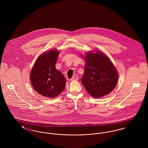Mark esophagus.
Returning a JSON list of instances; mask_svg holds the SVG:
<instances>
[{"label": "esophagus", "mask_w": 148, "mask_h": 148, "mask_svg": "<svg viewBox=\"0 0 148 148\" xmlns=\"http://www.w3.org/2000/svg\"><path fill=\"white\" fill-rule=\"evenodd\" d=\"M77 79H78V78H77V77L74 76V77L71 78V81H75V80H77Z\"/></svg>", "instance_id": "34e87169"}]
</instances>
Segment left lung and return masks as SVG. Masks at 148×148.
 <instances>
[{"label": "left lung", "instance_id": "left-lung-1", "mask_svg": "<svg viewBox=\"0 0 148 148\" xmlns=\"http://www.w3.org/2000/svg\"><path fill=\"white\" fill-rule=\"evenodd\" d=\"M95 51L85 54L81 82L90 95L99 98L113 91L118 80V73L108 56L102 51Z\"/></svg>", "mask_w": 148, "mask_h": 148}]
</instances>
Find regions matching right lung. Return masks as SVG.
I'll list each match as a JSON object with an SVG mask.
<instances>
[{
	"instance_id": "1",
	"label": "right lung",
	"mask_w": 148,
	"mask_h": 148,
	"mask_svg": "<svg viewBox=\"0 0 148 148\" xmlns=\"http://www.w3.org/2000/svg\"><path fill=\"white\" fill-rule=\"evenodd\" d=\"M60 52L50 50L38 56L30 74V80L35 91L44 97L53 98L63 91L66 80L56 68Z\"/></svg>"
}]
</instances>
